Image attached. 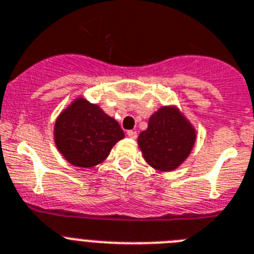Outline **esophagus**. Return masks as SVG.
Masks as SVG:
<instances>
[{
    "label": "esophagus",
    "mask_w": 254,
    "mask_h": 254,
    "mask_svg": "<svg viewBox=\"0 0 254 254\" xmlns=\"http://www.w3.org/2000/svg\"><path fill=\"white\" fill-rule=\"evenodd\" d=\"M127 135L129 138H130V139H137L138 133H137V131H134V130H127Z\"/></svg>",
    "instance_id": "esophagus-1"
}]
</instances>
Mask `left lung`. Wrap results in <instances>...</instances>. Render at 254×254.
<instances>
[{
    "mask_svg": "<svg viewBox=\"0 0 254 254\" xmlns=\"http://www.w3.org/2000/svg\"><path fill=\"white\" fill-rule=\"evenodd\" d=\"M195 130L174 108L163 107L153 114L147 130L138 137L143 157L163 172L178 168L192 150Z\"/></svg>",
    "mask_w": 254,
    "mask_h": 254,
    "instance_id": "1",
    "label": "left lung"
}]
</instances>
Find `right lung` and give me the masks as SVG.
Wrapping results in <instances>:
<instances>
[{
  "label": "right lung",
  "instance_id": "add662e5",
  "mask_svg": "<svg viewBox=\"0 0 254 254\" xmlns=\"http://www.w3.org/2000/svg\"><path fill=\"white\" fill-rule=\"evenodd\" d=\"M55 143L68 163L91 168L110 155L111 148L124 138L119 123L101 108L77 99L55 123Z\"/></svg>",
  "mask_w": 254,
  "mask_h": 254
}]
</instances>
